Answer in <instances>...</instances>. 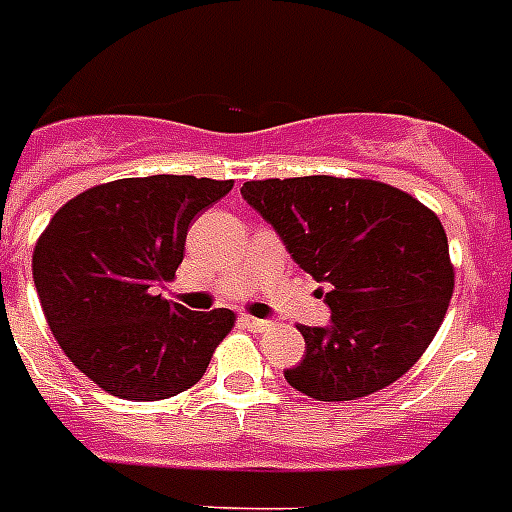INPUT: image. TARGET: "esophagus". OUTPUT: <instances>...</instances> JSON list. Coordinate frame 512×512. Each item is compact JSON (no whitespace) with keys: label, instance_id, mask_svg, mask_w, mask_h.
<instances>
[{"label":"esophagus","instance_id":"esophagus-1","mask_svg":"<svg viewBox=\"0 0 512 512\" xmlns=\"http://www.w3.org/2000/svg\"><path fill=\"white\" fill-rule=\"evenodd\" d=\"M241 321H244V327L252 329V332H268V329L273 327L271 321L265 319H255V316H241Z\"/></svg>","mask_w":512,"mask_h":512}]
</instances>
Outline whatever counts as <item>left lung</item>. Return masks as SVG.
<instances>
[{
  "mask_svg": "<svg viewBox=\"0 0 512 512\" xmlns=\"http://www.w3.org/2000/svg\"><path fill=\"white\" fill-rule=\"evenodd\" d=\"M241 196L279 231L295 263L327 284L329 327H305V358L284 377L316 401L388 388L425 353L454 295L438 215L366 177H268Z\"/></svg>",
  "mask_w": 512,
  "mask_h": 512,
  "instance_id": "left-lung-1",
  "label": "left lung"
}]
</instances>
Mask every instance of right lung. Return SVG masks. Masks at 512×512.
Wrapping results in <instances>:
<instances>
[{
	"label": "right lung",
	"instance_id": "1",
	"mask_svg": "<svg viewBox=\"0 0 512 512\" xmlns=\"http://www.w3.org/2000/svg\"><path fill=\"white\" fill-rule=\"evenodd\" d=\"M233 188L193 175L92 185L52 215L31 271L44 319L79 372L127 401H162L201 380L236 313L156 295L183 263L191 220Z\"/></svg>",
	"mask_w": 512,
	"mask_h": 512
}]
</instances>
